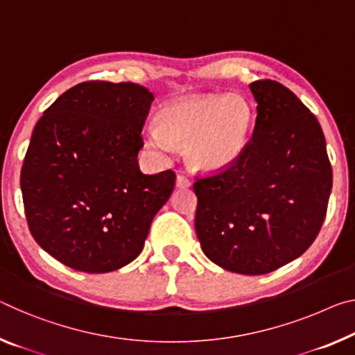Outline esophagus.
<instances>
[{"label": "esophagus", "instance_id": "1", "mask_svg": "<svg viewBox=\"0 0 355 355\" xmlns=\"http://www.w3.org/2000/svg\"><path fill=\"white\" fill-rule=\"evenodd\" d=\"M191 180L187 175H177V188H189Z\"/></svg>", "mask_w": 355, "mask_h": 355}]
</instances>
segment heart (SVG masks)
<instances>
[{
	"mask_svg": "<svg viewBox=\"0 0 355 355\" xmlns=\"http://www.w3.org/2000/svg\"><path fill=\"white\" fill-rule=\"evenodd\" d=\"M159 128H148L145 145L167 157L173 144H187L184 156L198 171L232 167L250 147L254 109L241 94H202L172 101L159 112Z\"/></svg>",
	"mask_w": 355,
	"mask_h": 355,
	"instance_id": "b5f03b06",
	"label": "heart"
}]
</instances>
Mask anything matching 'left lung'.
<instances>
[{
    "label": "left lung",
    "instance_id": "1",
    "mask_svg": "<svg viewBox=\"0 0 355 355\" xmlns=\"http://www.w3.org/2000/svg\"><path fill=\"white\" fill-rule=\"evenodd\" d=\"M254 131L243 157L194 183L196 234L224 270L266 275L302 256L322 226L331 166L319 121L291 89L257 80Z\"/></svg>",
    "mask_w": 355,
    "mask_h": 355
}]
</instances>
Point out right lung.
<instances>
[{"mask_svg":"<svg viewBox=\"0 0 355 355\" xmlns=\"http://www.w3.org/2000/svg\"><path fill=\"white\" fill-rule=\"evenodd\" d=\"M153 93L132 82H83L44 112L20 173L26 221L44 251L85 273L114 272L144 250L175 173L140 172Z\"/></svg>","mask_w":355,"mask_h":355,"instance_id":"add662e5","label":"right lung"}]
</instances>
